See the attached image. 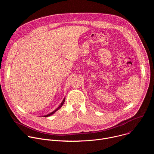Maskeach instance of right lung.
<instances>
[{
    "mask_svg": "<svg viewBox=\"0 0 154 154\" xmlns=\"http://www.w3.org/2000/svg\"><path fill=\"white\" fill-rule=\"evenodd\" d=\"M64 100H65V98H64V99L63 100V101L61 102V104H60V105L56 109H55L54 111H53L52 112H51V113H50L49 114H48V115H45V116H42V117H48V116H51V115H53L54 113H55L58 109H59L62 106H63V103H64Z\"/></svg>",
    "mask_w": 154,
    "mask_h": 154,
    "instance_id": "right-lung-1",
    "label": "right lung"
}]
</instances>
